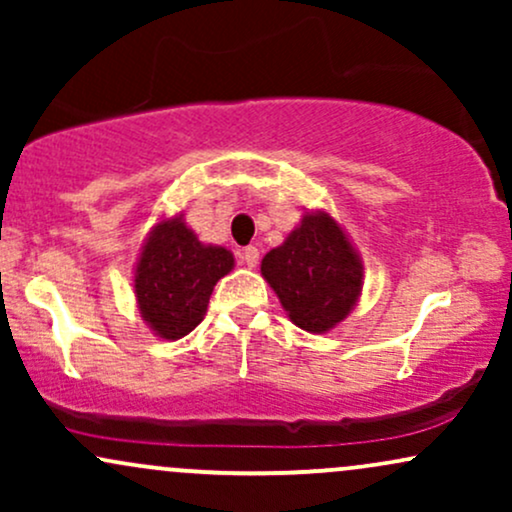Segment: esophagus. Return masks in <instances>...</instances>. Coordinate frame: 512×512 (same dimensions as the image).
I'll use <instances>...</instances> for the list:
<instances>
[{
  "label": "esophagus",
  "mask_w": 512,
  "mask_h": 512,
  "mask_svg": "<svg viewBox=\"0 0 512 512\" xmlns=\"http://www.w3.org/2000/svg\"><path fill=\"white\" fill-rule=\"evenodd\" d=\"M238 260L243 262L245 267H257V262H260V250L248 245V248H243L238 252Z\"/></svg>",
  "instance_id": "obj_1"
}]
</instances>
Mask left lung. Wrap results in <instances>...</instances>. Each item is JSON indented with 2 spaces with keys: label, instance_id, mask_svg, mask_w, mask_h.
<instances>
[{
  "label": "left lung",
  "instance_id": "8db88e82",
  "mask_svg": "<svg viewBox=\"0 0 512 512\" xmlns=\"http://www.w3.org/2000/svg\"><path fill=\"white\" fill-rule=\"evenodd\" d=\"M262 274L291 322L327 332L342 322L361 293V262L337 221L308 214L281 248L267 252Z\"/></svg>",
  "mask_w": 512,
  "mask_h": 512
}]
</instances>
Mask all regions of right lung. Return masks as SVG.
<instances>
[{
	"instance_id": "right-lung-1",
	"label": "right lung",
	"mask_w": 512,
	"mask_h": 512,
	"mask_svg": "<svg viewBox=\"0 0 512 512\" xmlns=\"http://www.w3.org/2000/svg\"><path fill=\"white\" fill-rule=\"evenodd\" d=\"M231 269V252L202 245L180 219L158 223L134 279L144 320L163 339L185 337L204 320L216 281Z\"/></svg>"
}]
</instances>
